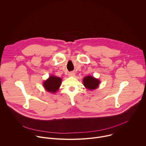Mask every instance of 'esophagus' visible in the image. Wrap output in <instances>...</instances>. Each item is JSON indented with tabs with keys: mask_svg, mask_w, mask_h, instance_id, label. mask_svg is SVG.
<instances>
[{
	"mask_svg": "<svg viewBox=\"0 0 146 146\" xmlns=\"http://www.w3.org/2000/svg\"><path fill=\"white\" fill-rule=\"evenodd\" d=\"M68 75H69V76H70V77H73V76H74L75 73H74V72H69V73Z\"/></svg>",
	"mask_w": 146,
	"mask_h": 146,
	"instance_id": "obj_1",
	"label": "esophagus"
}]
</instances>
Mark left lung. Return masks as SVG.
<instances>
[{
  "mask_svg": "<svg viewBox=\"0 0 146 146\" xmlns=\"http://www.w3.org/2000/svg\"><path fill=\"white\" fill-rule=\"evenodd\" d=\"M100 83V81L91 76L85 77L83 78V84L86 88L90 90L96 89Z\"/></svg>",
  "mask_w": 146,
  "mask_h": 146,
  "instance_id": "8db88e82",
  "label": "left lung"
}]
</instances>
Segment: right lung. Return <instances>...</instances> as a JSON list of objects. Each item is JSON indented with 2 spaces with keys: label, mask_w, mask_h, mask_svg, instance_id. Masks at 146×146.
I'll use <instances>...</instances> for the list:
<instances>
[{
  "label": "right lung",
  "mask_w": 146,
  "mask_h": 146,
  "mask_svg": "<svg viewBox=\"0 0 146 146\" xmlns=\"http://www.w3.org/2000/svg\"><path fill=\"white\" fill-rule=\"evenodd\" d=\"M62 79L55 76H51L43 82V87L47 92L55 93L60 87Z\"/></svg>",
  "instance_id": "obj_1"
}]
</instances>
